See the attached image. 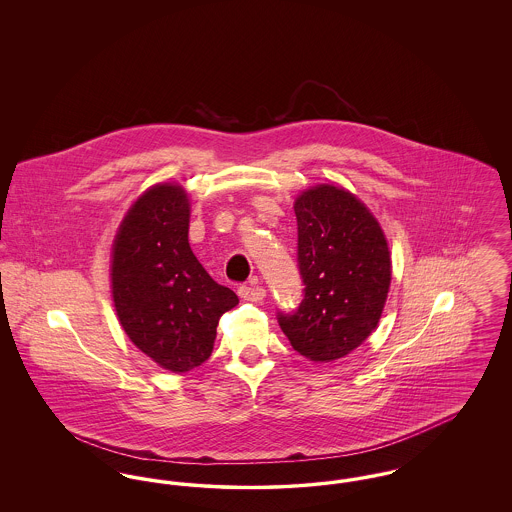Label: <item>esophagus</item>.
<instances>
[{
  "label": "esophagus",
  "instance_id": "esophagus-1",
  "mask_svg": "<svg viewBox=\"0 0 512 512\" xmlns=\"http://www.w3.org/2000/svg\"><path fill=\"white\" fill-rule=\"evenodd\" d=\"M238 293H240V297H244L245 301L259 303V301H263V299H265L267 290H265V288H261V286H240V288H238Z\"/></svg>",
  "mask_w": 512,
  "mask_h": 512
}]
</instances>
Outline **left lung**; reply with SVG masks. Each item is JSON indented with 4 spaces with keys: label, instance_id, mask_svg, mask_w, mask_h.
<instances>
[{
    "label": "left lung",
    "instance_id": "obj_1",
    "mask_svg": "<svg viewBox=\"0 0 512 512\" xmlns=\"http://www.w3.org/2000/svg\"><path fill=\"white\" fill-rule=\"evenodd\" d=\"M293 209L305 290L293 313H278V324L299 355L330 363L378 326L390 290V249L365 203L343 188H309Z\"/></svg>",
    "mask_w": 512,
    "mask_h": 512
}]
</instances>
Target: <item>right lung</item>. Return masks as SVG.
Returning <instances> with one entry per match:
<instances>
[{"label": "right lung", "instance_id": "add662e5", "mask_svg": "<svg viewBox=\"0 0 512 512\" xmlns=\"http://www.w3.org/2000/svg\"><path fill=\"white\" fill-rule=\"evenodd\" d=\"M190 201L182 186L157 184L140 195L119 226L111 288L132 343L171 372L211 357L219 320L238 295L217 284L188 244Z\"/></svg>", "mask_w": 512, "mask_h": 512}]
</instances>
